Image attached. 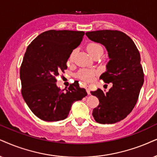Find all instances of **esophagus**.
<instances>
[{"mask_svg": "<svg viewBox=\"0 0 157 157\" xmlns=\"http://www.w3.org/2000/svg\"><path fill=\"white\" fill-rule=\"evenodd\" d=\"M85 89H86V91H87V93H88V94L90 95V88H89V86L87 85V86L85 87Z\"/></svg>", "mask_w": 157, "mask_h": 157, "instance_id": "1", "label": "esophagus"}]
</instances>
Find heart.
Returning <instances> with one entry per match:
<instances>
[{
    "label": "heart",
    "instance_id": "1",
    "mask_svg": "<svg viewBox=\"0 0 157 157\" xmlns=\"http://www.w3.org/2000/svg\"><path fill=\"white\" fill-rule=\"evenodd\" d=\"M87 51L89 53L91 56H94L95 55L98 54V53H103L104 52V49H103V47L98 43L95 42H91L88 43V45H87ZM75 53H76V51L74 50L71 53L70 56H69V60L72 61L73 59H74V56L75 55ZM96 72L95 71L90 70V69H81L77 73V77L81 79V80L86 81V82H90L92 81L93 79H94L95 75H96Z\"/></svg>",
    "mask_w": 157,
    "mask_h": 157
}]
</instances>
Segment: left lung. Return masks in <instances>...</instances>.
I'll return each instance as SVG.
<instances>
[{"label": "left lung", "mask_w": 157, "mask_h": 157, "mask_svg": "<svg viewBox=\"0 0 157 157\" xmlns=\"http://www.w3.org/2000/svg\"><path fill=\"white\" fill-rule=\"evenodd\" d=\"M90 40L106 47L110 60L106 72L100 76L113 85L108 92L101 89L91 91L99 100L93 110L95 120L100 124H114L126 117L136 106L144 82L140 53L132 40L118 30H98L85 33Z\"/></svg>", "instance_id": "8db88e82"}]
</instances>
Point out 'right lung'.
<instances>
[{"label": "right lung", "instance_id": "add662e5", "mask_svg": "<svg viewBox=\"0 0 157 157\" xmlns=\"http://www.w3.org/2000/svg\"><path fill=\"white\" fill-rule=\"evenodd\" d=\"M84 35L82 31L51 29L39 35L27 47L20 67L21 95L40 120H64L73 103L88 95L77 84L64 90L56 83V77L67 69V60Z\"/></svg>", "mask_w": 157, "mask_h": 157}]
</instances>
